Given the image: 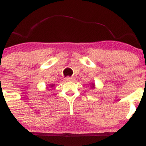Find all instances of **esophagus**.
<instances>
[{"label": "esophagus", "instance_id": "esophagus-1", "mask_svg": "<svg viewBox=\"0 0 146 146\" xmlns=\"http://www.w3.org/2000/svg\"><path fill=\"white\" fill-rule=\"evenodd\" d=\"M66 80L67 82H72V81H74L75 80V78H73V77H67V78H66Z\"/></svg>", "mask_w": 146, "mask_h": 146}]
</instances>
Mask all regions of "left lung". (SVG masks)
Segmentation results:
<instances>
[{
  "label": "left lung",
  "instance_id": "8db88e82",
  "mask_svg": "<svg viewBox=\"0 0 146 146\" xmlns=\"http://www.w3.org/2000/svg\"><path fill=\"white\" fill-rule=\"evenodd\" d=\"M91 84V86H90L91 88H95V85L94 83H92V84Z\"/></svg>",
  "mask_w": 146,
  "mask_h": 146
}]
</instances>
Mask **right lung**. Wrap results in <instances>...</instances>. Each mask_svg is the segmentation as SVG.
Listing matches in <instances>:
<instances>
[{"mask_svg": "<svg viewBox=\"0 0 146 146\" xmlns=\"http://www.w3.org/2000/svg\"><path fill=\"white\" fill-rule=\"evenodd\" d=\"M54 86H55V84H50L49 87H50V88H53V87ZM47 90H48V89H47ZM50 90H51V89H50Z\"/></svg>", "mask_w": 146, "mask_h": 146, "instance_id": "right-lung-1", "label": "right lung"}]
</instances>
